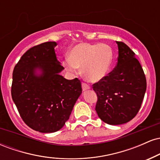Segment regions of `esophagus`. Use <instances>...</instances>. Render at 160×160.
Instances as JSON below:
<instances>
[{"label": "esophagus", "mask_w": 160, "mask_h": 160, "mask_svg": "<svg viewBox=\"0 0 160 160\" xmlns=\"http://www.w3.org/2000/svg\"><path fill=\"white\" fill-rule=\"evenodd\" d=\"M82 90L83 91L88 90V89H90V86H89V85H87L86 83H84V82H82Z\"/></svg>", "instance_id": "34e87169"}]
</instances>
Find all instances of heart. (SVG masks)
I'll list each match as a JSON object with an SVG mask.
<instances>
[{
    "label": "heart",
    "instance_id": "obj_1",
    "mask_svg": "<svg viewBox=\"0 0 160 160\" xmlns=\"http://www.w3.org/2000/svg\"><path fill=\"white\" fill-rule=\"evenodd\" d=\"M113 60V51L105 43H81L71 49L68 57L64 59L63 66L74 74L81 67L82 75L89 81L96 82L107 76Z\"/></svg>",
    "mask_w": 160,
    "mask_h": 160
}]
</instances>
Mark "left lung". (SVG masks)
<instances>
[{"label":"left lung","instance_id":"obj_1","mask_svg":"<svg viewBox=\"0 0 160 160\" xmlns=\"http://www.w3.org/2000/svg\"><path fill=\"white\" fill-rule=\"evenodd\" d=\"M118 58L115 68L93 84L98 96L95 111L109 125H121L132 120L140 109L147 89L146 78L135 52L117 41Z\"/></svg>","mask_w":160,"mask_h":160}]
</instances>
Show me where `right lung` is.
Here are the masks:
<instances>
[{
    "mask_svg": "<svg viewBox=\"0 0 160 160\" xmlns=\"http://www.w3.org/2000/svg\"><path fill=\"white\" fill-rule=\"evenodd\" d=\"M56 42H46L29 49L12 73V98L22 119L35 131H58L69 119L82 93L78 78L67 80L57 60Z\"/></svg>",
    "mask_w": 160,
    "mask_h": 160,
    "instance_id": "right-lung-1",
    "label": "right lung"
}]
</instances>
